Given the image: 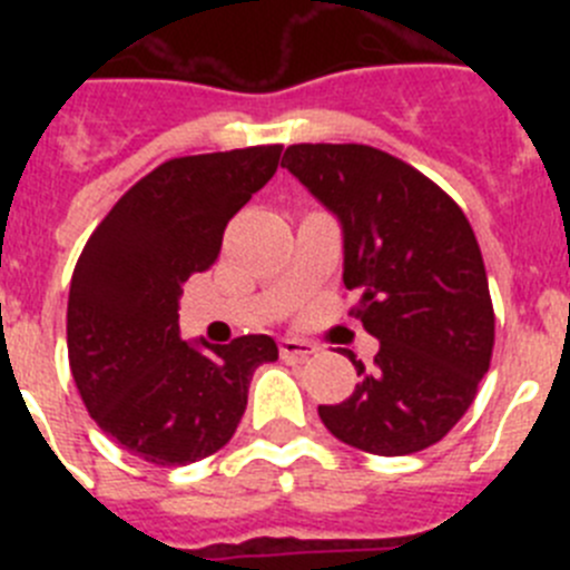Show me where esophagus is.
Returning <instances> with one entry per match:
<instances>
[{"label": "esophagus", "mask_w": 570, "mask_h": 570, "mask_svg": "<svg viewBox=\"0 0 570 570\" xmlns=\"http://www.w3.org/2000/svg\"><path fill=\"white\" fill-rule=\"evenodd\" d=\"M316 351H320V347L308 340H294V336H288V340H279V356L285 362H305L308 356H314Z\"/></svg>", "instance_id": "obj_1"}]
</instances>
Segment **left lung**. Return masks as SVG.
Here are the masks:
<instances>
[{
  "mask_svg": "<svg viewBox=\"0 0 570 570\" xmlns=\"http://www.w3.org/2000/svg\"><path fill=\"white\" fill-rule=\"evenodd\" d=\"M282 168L345 234L347 316L380 340L374 365L320 420L345 445L405 456L465 416L493 354L485 262L460 205L425 174L371 145H291Z\"/></svg>",
  "mask_w": 570,
  "mask_h": 570,
  "instance_id": "8db88e82",
  "label": "left lung"
}]
</instances>
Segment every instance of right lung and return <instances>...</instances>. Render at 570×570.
Masks as SVG:
<instances>
[{
  "instance_id": "add662e5",
  "label": "right lung",
  "mask_w": 570,
  "mask_h": 570,
  "mask_svg": "<svg viewBox=\"0 0 570 570\" xmlns=\"http://www.w3.org/2000/svg\"><path fill=\"white\" fill-rule=\"evenodd\" d=\"M282 145L176 156L142 176L85 242L68 296V360L88 414L130 454L188 465L234 436L265 334L179 340V294L219 256L236 210L268 183Z\"/></svg>"
}]
</instances>
